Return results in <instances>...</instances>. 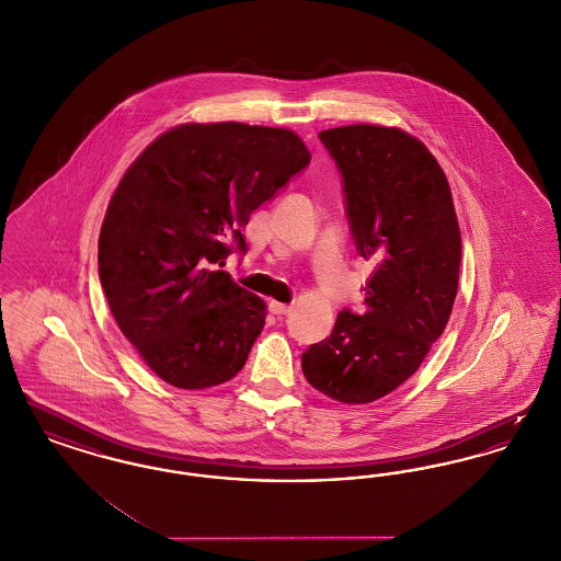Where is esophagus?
Instances as JSON below:
<instances>
[{"label": "esophagus", "instance_id": "34e87169", "mask_svg": "<svg viewBox=\"0 0 561 561\" xmlns=\"http://www.w3.org/2000/svg\"><path fill=\"white\" fill-rule=\"evenodd\" d=\"M268 311L273 313V316H288L290 311H293V307L290 305H286V302H277V300H268Z\"/></svg>", "mask_w": 561, "mask_h": 561}]
</instances>
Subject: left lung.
<instances>
[{"mask_svg": "<svg viewBox=\"0 0 561 561\" xmlns=\"http://www.w3.org/2000/svg\"><path fill=\"white\" fill-rule=\"evenodd\" d=\"M347 193L357 252L373 261L366 311H341L302 353L313 389L343 403L389 396L416 373L453 313L460 229L446 172L416 136L353 124L320 133Z\"/></svg>", "mask_w": 561, "mask_h": 561, "instance_id": "obj_1", "label": "left lung"}]
</instances>
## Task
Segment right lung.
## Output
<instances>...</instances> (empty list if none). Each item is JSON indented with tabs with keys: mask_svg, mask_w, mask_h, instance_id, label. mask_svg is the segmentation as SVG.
<instances>
[{
	"mask_svg": "<svg viewBox=\"0 0 561 561\" xmlns=\"http://www.w3.org/2000/svg\"><path fill=\"white\" fill-rule=\"evenodd\" d=\"M311 161L288 128L181 124L126 170L99 238L108 309L142 362L172 387L210 389L240 373L267 305L225 265L233 236Z\"/></svg>",
	"mask_w": 561,
	"mask_h": 561,
	"instance_id": "add662e5",
	"label": "right lung"
}]
</instances>
